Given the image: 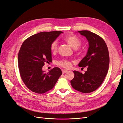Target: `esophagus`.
<instances>
[{"label": "esophagus", "mask_w": 123, "mask_h": 123, "mask_svg": "<svg viewBox=\"0 0 123 123\" xmlns=\"http://www.w3.org/2000/svg\"><path fill=\"white\" fill-rule=\"evenodd\" d=\"M62 73H63V74H64V73L68 72V70H62Z\"/></svg>", "instance_id": "34e87169"}]
</instances>
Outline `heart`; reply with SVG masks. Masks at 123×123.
<instances>
[{"label":"heart","instance_id":"heart-1","mask_svg":"<svg viewBox=\"0 0 123 123\" xmlns=\"http://www.w3.org/2000/svg\"><path fill=\"white\" fill-rule=\"evenodd\" d=\"M64 40L66 41L69 44L71 47L74 49L78 48L81 44V41L78 37L74 35L67 36L64 38ZM50 49L51 52L55 53L58 50V42L56 41H53L50 45ZM60 66H61L64 68H71L72 63L71 62L68 60L63 59L57 62Z\"/></svg>","mask_w":123,"mask_h":123}]
</instances>
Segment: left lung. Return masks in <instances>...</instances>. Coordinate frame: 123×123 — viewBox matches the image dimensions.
<instances>
[{
    "label": "left lung",
    "mask_w": 123,
    "mask_h": 123,
    "mask_svg": "<svg viewBox=\"0 0 123 123\" xmlns=\"http://www.w3.org/2000/svg\"><path fill=\"white\" fill-rule=\"evenodd\" d=\"M78 32L84 36L88 43L86 55L79 67H87V70L84 74L74 71V77L70 82L75 90L88 93L95 91L104 81L109 67V53L106 43L99 36L87 30Z\"/></svg>",
    "instance_id": "left-lung-1"
}]
</instances>
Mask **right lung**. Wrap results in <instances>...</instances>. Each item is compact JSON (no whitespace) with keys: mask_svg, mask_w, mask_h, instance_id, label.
I'll use <instances>...</instances> for the list:
<instances>
[{"mask_svg":"<svg viewBox=\"0 0 123 123\" xmlns=\"http://www.w3.org/2000/svg\"><path fill=\"white\" fill-rule=\"evenodd\" d=\"M61 31L41 32L23 42L18 54V67L25 84L32 92L43 94L53 88L62 74L59 68L47 73L42 70L44 62H52L50 45Z\"/></svg>","mask_w":123,"mask_h":123,"instance_id":"add662e5","label":"right lung"}]
</instances>
